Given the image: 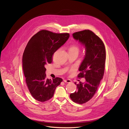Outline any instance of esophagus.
<instances>
[{
	"label": "esophagus",
	"instance_id": "34e87169",
	"mask_svg": "<svg viewBox=\"0 0 129 129\" xmlns=\"http://www.w3.org/2000/svg\"><path fill=\"white\" fill-rule=\"evenodd\" d=\"M65 83H71L72 81L71 80H69V79H67V80H64L63 81Z\"/></svg>",
	"mask_w": 129,
	"mask_h": 129
}]
</instances>
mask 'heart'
<instances>
[{
	"mask_svg": "<svg viewBox=\"0 0 129 129\" xmlns=\"http://www.w3.org/2000/svg\"><path fill=\"white\" fill-rule=\"evenodd\" d=\"M69 50H73V51H76L79 52V48L77 45H71L70 46V47L69 48Z\"/></svg>",
	"mask_w": 129,
	"mask_h": 129,
	"instance_id": "b5f03b06",
	"label": "heart"
}]
</instances>
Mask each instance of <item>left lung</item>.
<instances>
[{"mask_svg": "<svg viewBox=\"0 0 129 129\" xmlns=\"http://www.w3.org/2000/svg\"><path fill=\"white\" fill-rule=\"evenodd\" d=\"M73 38L85 46V54L80 67L78 78H85L80 82L78 90L70 97L75 103L82 104L93 96L103 79L106 60V49L102 40L90 30H84L72 34Z\"/></svg>", "mask_w": 129, "mask_h": 129, "instance_id": "left-lung-1", "label": "left lung"}]
</instances>
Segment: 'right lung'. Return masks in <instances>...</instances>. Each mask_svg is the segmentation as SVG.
Returning <instances> with one entry per match:
<instances>
[{"mask_svg":"<svg viewBox=\"0 0 129 129\" xmlns=\"http://www.w3.org/2000/svg\"><path fill=\"white\" fill-rule=\"evenodd\" d=\"M68 33L56 34L42 30L34 35L24 49L22 67L25 81L32 96L46 102L53 96L63 81L61 78L46 79L45 66L52 62V56L69 38Z\"/></svg>","mask_w":129,"mask_h":129,"instance_id":"obj_1","label":"right lung"}]
</instances>
